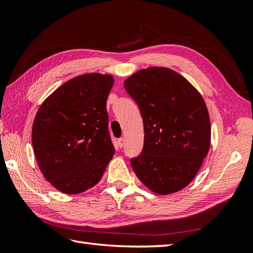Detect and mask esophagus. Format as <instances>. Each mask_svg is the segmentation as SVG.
Listing matches in <instances>:
<instances>
[{"label":"esophagus","mask_w":253,"mask_h":253,"mask_svg":"<svg viewBox=\"0 0 253 253\" xmlns=\"http://www.w3.org/2000/svg\"><path fill=\"white\" fill-rule=\"evenodd\" d=\"M117 144H118V147H120V148H123L124 146H125V138H120V139H118Z\"/></svg>","instance_id":"34e87169"}]
</instances>
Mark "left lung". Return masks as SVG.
<instances>
[{
	"label": "left lung",
	"mask_w": 253,
	"mask_h": 253,
	"mask_svg": "<svg viewBox=\"0 0 253 253\" xmlns=\"http://www.w3.org/2000/svg\"><path fill=\"white\" fill-rule=\"evenodd\" d=\"M124 84L143 120V148L130 160L133 171L159 195L181 190L195 178L210 149L211 124L203 98L166 67L141 69Z\"/></svg>",
	"instance_id": "obj_1"
}]
</instances>
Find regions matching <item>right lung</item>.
Instances as JSON below:
<instances>
[{
  "instance_id": "obj_1",
  "label": "right lung",
  "mask_w": 253,
  "mask_h": 253,
  "mask_svg": "<svg viewBox=\"0 0 253 253\" xmlns=\"http://www.w3.org/2000/svg\"><path fill=\"white\" fill-rule=\"evenodd\" d=\"M114 78L98 73L68 80L46 98L32 125L38 165L67 195L92 188L114 155L106 100Z\"/></svg>"
}]
</instances>
